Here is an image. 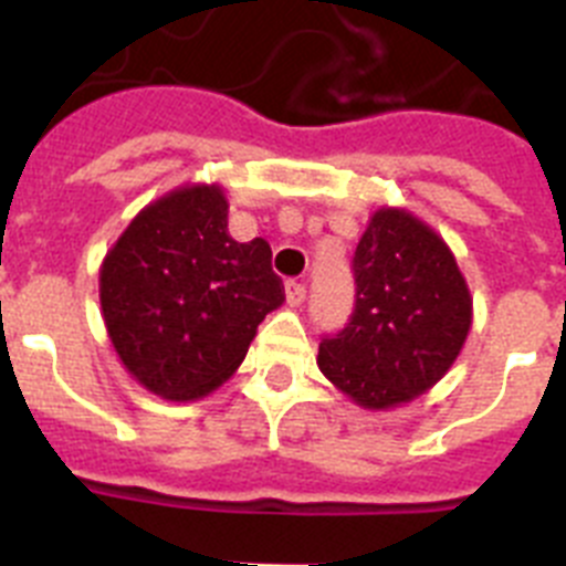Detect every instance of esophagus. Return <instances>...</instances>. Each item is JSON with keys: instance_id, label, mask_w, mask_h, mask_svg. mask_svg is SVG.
<instances>
[{"instance_id": "esophagus-1", "label": "esophagus", "mask_w": 566, "mask_h": 566, "mask_svg": "<svg viewBox=\"0 0 566 566\" xmlns=\"http://www.w3.org/2000/svg\"><path fill=\"white\" fill-rule=\"evenodd\" d=\"M284 293H287V304H290V307H298V304L304 302V295H307V287H304L302 282H295V279H290V282L284 284Z\"/></svg>"}]
</instances>
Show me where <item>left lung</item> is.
<instances>
[{
    "instance_id": "obj_1",
    "label": "left lung",
    "mask_w": 566,
    "mask_h": 566,
    "mask_svg": "<svg viewBox=\"0 0 566 566\" xmlns=\"http://www.w3.org/2000/svg\"><path fill=\"white\" fill-rule=\"evenodd\" d=\"M353 271L355 313L338 338L318 346V369L360 409H397L460 358L473 295L446 239L406 208L371 213Z\"/></svg>"
}]
</instances>
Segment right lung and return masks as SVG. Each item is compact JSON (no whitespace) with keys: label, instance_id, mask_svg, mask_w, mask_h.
<instances>
[{"label":"right lung","instance_id":"add662e5","mask_svg":"<svg viewBox=\"0 0 566 566\" xmlns=\"http://www.w3.org/2000/svg\"><path fill=\"white\" fill-rule=\"evenodd\" d=\"M109 344L137 384L163 400L220 389L284 304L262 237L228 233L220 182H186L135 213L98 271Z\"/></svg>","mask_w":566,"mask_h":566}]
</instances>
